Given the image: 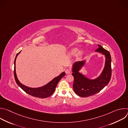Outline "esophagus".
I'll return each mask as SVG.
<instances>
[{
	"instance_id": "obj_1",
	"label": "esophagus",
	"mask_w": 128,
	"mask_h": 128,
	"mask_svg": "<svg viewBox=\"0 0 128 128\" xmlns=\"http://www.w3.org/2000/svg\"><path fill=\"white\" fill-rule=\"evenodd\" d=\"M65 71V73H66V74H70V73H71V70L69 69H68V68L66 69Z\"/></svg>"
}]
</instances>
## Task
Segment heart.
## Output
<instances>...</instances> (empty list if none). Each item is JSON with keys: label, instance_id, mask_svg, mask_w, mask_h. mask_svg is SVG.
<instances>
[{"label": "heart", "instance_id": "obj_1", "mask_svg": "<svg viewBox=\"0 0 128 128\" xmlns=\"http://www.w3.org/2000/svg\"><path fill=\"white\" fill-rule=\"evenodd\" d=\"M78 49L76 48H73L72 49L70 52H69V54L70 56H75L77 54V53H78ZM83 54V52L82 51H80L78 53V54H77V56L78 57H80L82 56V54Z\"/></svg>", "mask_w": 128, "mask_h": 128}]
</instances>
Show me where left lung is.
Listing matches in <instances>:
<instances>
[{
	"label": "left lung",
	"mask_w": 128,
	"mask_h": 128,
	"mask_svg": "<svg viewBox=\"0 0 128 128\" xmlns=\"http://www.w3.org/2000/svg\"><path fill=\"white\" fill-rule=\"evenodd\" d=\"M96 51L101 52L106 57L105 65L101 76L95 80H90L78 72L84 62H76L74 66L72 74L74 77L73 88L76 95L82 97L94 95L101 90L109 82L112 76L111 56L109 51L98 44Z\"/></svg>",
	"instance_id": "left-lung-1"
}]
</instances>
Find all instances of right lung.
<instances>
[{"label": "right lung", "instance_id": "1", "mask_svg": "<svg viewBox=\"0 0 128 128\" xmlns=\"http://www.w3.org/2000/svg\"><path fill=\"white\" fill-rule=\"evenodd\" d=\"M21 52H18L16 56L14 61V76L16 83L24 91L28 94L31 95L32 96L40 98H46L50 96L54 92L57 85L60 80L65 75V72H62L58 76L54 78L52 81L48 82L47 84L44 86L38 88H31L27 87L23 84H22L18 80L16 74V59Z\"/></svg>", "mask_w": 128, "mask_h": 128}]
</instances>
